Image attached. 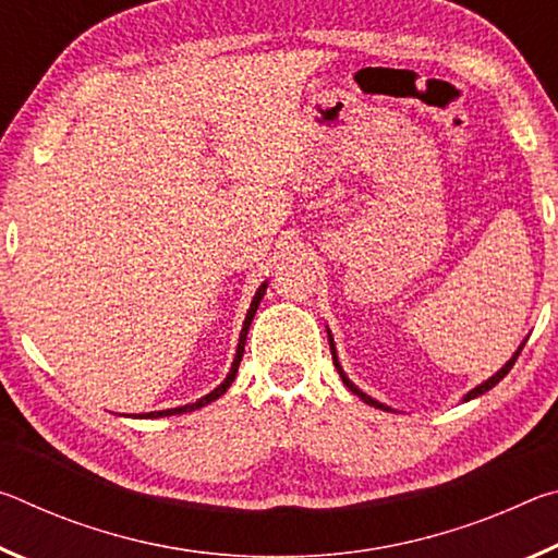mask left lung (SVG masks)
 Wrapping results in <instances>:
<instances>
[{
  "mask_svg": "<svg viewBox=\"0 0 558 558\" xmlns=\"http://www.w3.org/2000/svg\"><path fill=\"white\" fill-rule=\"evenodd\" d=\"M329 349H332V359H335V366H337V372H339V376H342V381L347 384V389H352L356 396H362V399L366 401V403H369V405H376V409H384V411H389V409H386V405L384 403H379V401H374L372 399V396H366V393H362V391H359L356 389V386L352 384V381H349L347 379V376H344V372H342V366H339V362H337V354H335V344H332V339H329ZM519 352H522V347H519ZM519 352L512 356V359H509V362L502 366V369H499L495 376H489V379L485 381V384H480L477 386V389H472L468 396H465V401H470V399H477V396H483L485 391H489V389H493V386L495 384H499V381H502L505 379V376L509 374V369H512V366H514V362H517V356H519Z\"/></svg>",
  "mask_w": 558,
  "mask_h": 558,
  "instance_id": "left-lung-1",
  "label": "left lung"
}]
</instances>
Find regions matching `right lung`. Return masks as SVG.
<instances>
[{"label": "right lung", "instance_id": "obj_1", "mask_svg": "<svg viewBox=\"0 0 558 558\" xmlns=\"http://www.w3.org/2000/svg\"><path fill=\"white\" fill-rule=\"evenodd\" d=\"M263 295H266V282H263V286L258 288V292H256V298H253V302H251V310H248V315H245V323H243V329H241V339H239V352H235V359H233V366H231V372H229V376H226V381L219 386V389H214L211 393H206L204 399H199L196 403H189V405H182V409H167V411H155V413H147V415H177V413H186V411H194V409H202V405H206V403H211V401H216L219 399L221 393H226V389H229V386L233 384V379H235V372H239V364H241V356H243V347H245V335H248V327H251V319H253V315H256V310H258V305H260V300H263Z\"/></svg>", "mask_w": 558, "mask_h": 558}]
</instances>
